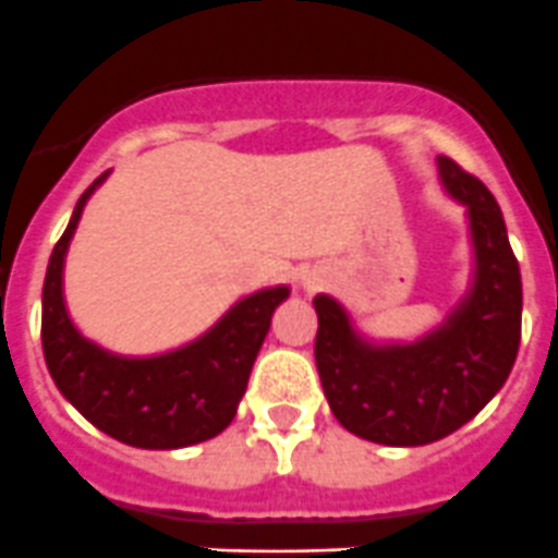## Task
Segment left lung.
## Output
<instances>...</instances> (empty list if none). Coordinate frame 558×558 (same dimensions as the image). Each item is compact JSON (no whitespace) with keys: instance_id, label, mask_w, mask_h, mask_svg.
<instances>
[{"instance_id":"1","label":"left lung","mask_w":558,"mask_h":558,"mask_svg":"<svg viewBox=\"0 0 558 558\" xmlns=\"http://www.w3.org/2000/svg\"><path fill=\"white\" fill-rule=\"evenodd\" d=\"M441 182L469 207L477 272L466 300L428 338L365 343L332 296L318 313L316 367L338 423L387 447H420L466 425L505 387L521 345V269L494 193L452 158Z\"/></svg>"}]
</instances>
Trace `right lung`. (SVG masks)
Masks as SVG:
<instances>
[{
  "label": "right lung",
  "mask_w": 558,
  "mask_h": 558,
  "mask_svg": "<svg viewBox=\"0 0 558 558\" xmlns=\"http://www.w3.org/2000/svg\"><path fill=\"white\" fill-rule=\"evenodd\" d=\"M106 177L108 171L81 193L48 262L40 324L48 373L95 428L122 445L142 450L198 445L234 420L275 307L289 296V289L275 286L245 296L204 338L169 354L135 360L89 343L64 311L62 267L86 198Z\"/></svg>",
  "instance_id": "obj_1"
}]
</instances>
